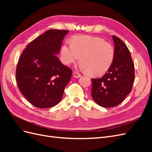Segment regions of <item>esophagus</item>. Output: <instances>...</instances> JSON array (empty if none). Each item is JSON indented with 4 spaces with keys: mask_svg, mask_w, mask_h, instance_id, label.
Instances as JSON below:
<instances>
[{
    "mask_svg": "<svg viewBox=\"0 0 152 152\" xmlns=\"http://www.w3.org/2000/svg\"><path fill=\"white\" fill-rule=\"evenodd\" d=\"M80 76H81V75L79 73H78V72L73 73V77H75V78H79Z\"/></svg>",
    "mask_w": 152,
    "mask_h": 152,
    "instance_id": "esophagus-1",
    "label": "esophagus"
}]
</instances>
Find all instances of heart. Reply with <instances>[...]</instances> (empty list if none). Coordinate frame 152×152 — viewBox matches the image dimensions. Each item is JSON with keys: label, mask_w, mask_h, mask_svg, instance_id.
<instances>
[{"label": "heart", "mask_w": 152, "mask_h": 152, "mask_svg": "<svg viewBox=\"0 0 152 152\" xmlns=\"http://www.w3.org/2000/svg\"><path fill=\"white\" fill-rule=\"evenodd\" d=\"M115 56L112 44L98 37L76 36L72 42H65L61 49V60L70 65L79 60L80 68L92 76H100L111 66Z\"/></svg>", "instance_id": "1"}]
</instances>
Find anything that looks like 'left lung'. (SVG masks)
I'll return each instance as SVG.
<instances>
[{"mask_svg":"<svg viewBox=\"0 0 152 152\" xmlns=\"http://www.w3.org/2000/svg\"><path fill=\"white\" fill-rule=\"evenodd\" d=\"M115 56L111 66L101 78L92 79L91 96L104 108L114 107L131 93L134 80V65L129 50L123 41L112 36Z\"/></svg>","mask_w":152,"mask_h":152,"instance_id":"obj_1","label":"left lung"}]
</instances>
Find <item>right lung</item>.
<instances>
[{
  "label": "right lung",
  "instance_id": "1",
  "mask_svg": "<svg viewBox=\"0 0 152 152\" xmlns=\"http://www.w3.org/2000/svg\"><path fill=\"white\" fill-rule=\"evenodd\" d=\"M68 30H49L26 45L18 61L16 77L25 98L36 107L48 108L61 100L72 71L56 55Z\"/></svg>",
  "mask_w": 152,
  "mask_h": 152
}]
</instances>
